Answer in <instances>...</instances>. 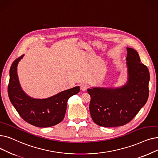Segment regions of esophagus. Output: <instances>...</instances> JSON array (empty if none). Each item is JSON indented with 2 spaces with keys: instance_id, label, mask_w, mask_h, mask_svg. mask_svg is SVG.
<instances>
[{
  "instance_id": "obj_1",
  "label": "esophagus",
  "mask_w": 158,
  "mask_h": 158,
  "mask_svg": "<svg viewBox=\"0 0 158 158\" xmlns=\"http://www.w3.org/2000/svg\"><path fill=\"white\" fill-rule=\"evenodd\" d=\"M80 87H81V90L82 91H86L87 90V88H88V86L86 84H81Z\"/></svg>"
}]
</instances>
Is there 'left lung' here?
Here are the masks:
<instances>
[{
    "label": "left lung",
    "mask_w": 158,
    "mask_h": 158,
    "mask_svg": "<svg viewBox=\"0 0 158 158\" xmlns=\"http://www.w3.org/2000/svg\"><path fill=\"white\" fill-rule=\"evenodd\" d=\"M127 81L120 87H92L90 113L94 122L104 127L123 126L131 121L148 98L150 73L138 53L127 48Z\"/></svg>",
    "instance_id": "left-lung-1"
}]
</instances>
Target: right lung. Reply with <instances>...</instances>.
Instances as JSON below:
<instances>
[{
    "label": "right lung",
    "mask_w": 158,
    "mask_h": 158,
    "mask_svg": "<svg viewBox=\"0 0 158 158\" xmlns=\"http://www.w3.org/2000/svg\"><path fill=\"white\" fill-rule=\"evenodd\" d=\"M23 57L24 55L15 60L10 70L8 90L11 104L20 117L33 126L46 128L59 124L64 118L68 99L78 94L80 87H73L46 99L30 97L22 89L17 75V66Z\"/></svg>",
    "instance_id": "obj_1"
}]
</instances>
